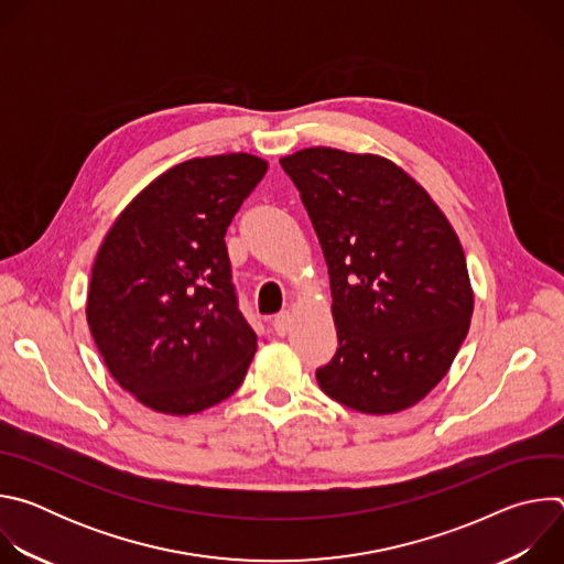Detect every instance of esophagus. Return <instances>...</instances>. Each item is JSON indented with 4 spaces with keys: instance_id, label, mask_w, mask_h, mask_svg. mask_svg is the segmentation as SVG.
<instances>
[{
    "instance_id": "34e87169",
    "label": "esophagus",
    "mask_w": 564,
    "mask_h": 564,
    "mask_svg": "<svg viewBox=\"0 0 564 564\" xmlns=\"http://www.w3.org/2000/svg\"><path fill=\"white\" fill-rule=\"evenodd\" d=\"M272 328H274V333H276L279 337H285V335L290 333V328H292V314H290L288 310L279 312V314L274 316V321H272Z\"/></svg>"
}]
</instances>
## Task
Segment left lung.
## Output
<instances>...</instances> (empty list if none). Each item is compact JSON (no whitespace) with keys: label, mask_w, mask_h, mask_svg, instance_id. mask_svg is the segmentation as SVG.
<instances>
[{"label":"left lung","mask_w":564,"mask_h":564,"mask_svg":"<svg viewBox=\"0 0 564 564\" xmlns=\"http://www.w3.org/2000/svg\"><path fill=\"white\" fill-rule=\"evenodd\" d=\"M328 263L339 348L316 381L339 404L390 415L448 372L473 316L459 238L392 160L307 147L279 160Z\"/></svg>","instance_id":"obj_1"}]
</instances>
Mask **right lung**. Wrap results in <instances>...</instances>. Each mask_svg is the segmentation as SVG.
Listing matches in <instances>:
<instances>
[{
    "mask_svg": "<svg viewBox=\"0 0 564 564\" xmlns=\"http://www.w3.org/2000/svg\"><path fill=\"white\" fill-rule=\"evenodd\" d=\"M268 172L252 153L192 158L151 181L98 250L87 321L111 377L187 417L246 379L257 335L236 303L225 231Z\"/></svg>",
    "mask_w": 564,
    "mask_h": 564,
    "instance_id": "1",
    "label": "right lung"
}]
</instances>
